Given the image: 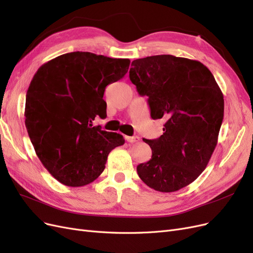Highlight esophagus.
Here are the masks:
<instances>
[{
  "label": "esophagus",
  "instance_id": "esophagus-1",
  "mask_svg": "<svg viewBox=\"0 0 253 253\" xmlns=\"http://www.w3.org/2000/svg\"><path fill=\"white\" fill-rule=\"evenodd\" d=\"M126 140L129 143H134L136 141L139 140V137L138 136H126Z\"/></svg>",
  "mask_w": 253,
  "mask_h": 253
}]
</instances>
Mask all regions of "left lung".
Returning a JSON list of instances; mask_svg holds the SVG:
<instances>
[{
    "label": "left lung",
    "instance_id": "left-lung-1",
    "mask_svg": "<svg viewBox=\"0 0 253 253\" xmlns=\"http://www.w3.org/2000/svg\"><path fill=\"white\" fill-rule=\"evenodd\" d=\"M129 79L148 96L153 119H165L164 134L142 139L152 149L137 173L148 187L175 192L193 182L215 149L224 118V96L200 61L171 55L134 60Z\"/></svg>",
    "mask_w": 253,
    "mask_h": 253
}]
</instances>
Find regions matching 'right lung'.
Segmentation results:
<instances>
[{"mask_svg": "<svg viewBox=\"0 0 253 253\" xmlns=\"http://www.w3.org/2000/svg\"><path fill=\"white\" fill-rule=\"evenodd\" d=\"M128 59L88 51L56 57L39 67L29 84L25 126L37 156L58 181L82 187L99 177L110 152L124 136L94 126L106 117V85L127 73Z\"/></svg>", "mask_w": 253, "mask_h": 253, "instance_id": "add662e5", "label": "right lung"}]
</instances>
